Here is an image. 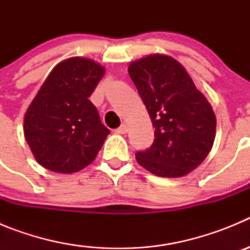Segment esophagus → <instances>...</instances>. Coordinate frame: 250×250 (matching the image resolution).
I'll return each mask as SVG.
<instances>
[{
	"instance_id": "34e87169",
	"label": "esophagus",
	"mask_w": 250,
	"mask_h": 250,
	"mask_svg": "<svg viewBox=\"0 0 250 250\" xmlns=\"http://www.w3.org/2000/svg\"><path fill=\"white\" fill-rule=\"evenodd\" d=\"M127 130H129L127 125H125V124H124V125H121L119 129H116V132H118V134H121V135H124V134H126Z\"/></svg>"
}]
</instances>
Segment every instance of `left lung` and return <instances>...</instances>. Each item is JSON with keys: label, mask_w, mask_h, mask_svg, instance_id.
<instances>
[{"label": "left lung", "mask_w": 250, "mask_h": 250, "mask_svg": "<svg viewBox=\"0 0 250 250\" xmlns=\"http://www.w3.org/2000/svg\"><path fill=\"white\" fill-rule=\"evenodd\" d=\"M127 71L155 127L151 147L136 152V160L161 178L188 175L213 147L216 119L210 103L169 55H146L130 62Z\"/></svg>", "instance_id": "obj_1"}]
</instances>
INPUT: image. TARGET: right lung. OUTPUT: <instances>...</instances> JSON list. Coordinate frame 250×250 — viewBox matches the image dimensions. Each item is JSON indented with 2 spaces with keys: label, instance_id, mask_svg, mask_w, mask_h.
<instances>
[{
  "label": "right lung",
  "instance_id": "right-lung-1",
  "mask_svg": "<svg viewBox=\"0 0 250 250\" xmlns=\"http://www.w3.org/2000/svg\"><path fill=\"white\" fill-rule=\"evenodd\" d=\"M104 74L101 63L80 56L51 70L23 118L25 139L41 167L72 174L95 160L110 134L89 100Z\"/></svg>",
  "mask_w": 250,
  "mask_h": 250
}]
</instances>
